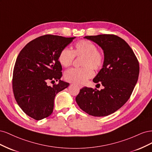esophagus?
Wrapping results in <instances>:
<instances>
[{
    "mask_svg": "<svg viewBox=\"0 0 152 152\" xmlns=\"http://www.w3.org/2000/svg\"><path fill=\"white\" fill-rule=\"evenodd\" d=\"M77 86L79 87V89H81V88H82V87H83V86H82V85H77Z\"/></svg>",
    "mask_w": 152,
    "mask_h": 152,
    "instance_id": "obj_1",
    "label": "esophagus"
}]
</instances>
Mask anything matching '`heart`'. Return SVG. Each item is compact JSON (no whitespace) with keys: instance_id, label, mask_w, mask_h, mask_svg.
Here are the masks:
<instances>
[{"instance_id":"b5f03b06","label":"heart","mask_w":152,"mask_h":152,"mask_svg":"<svg viewBox=\"0 0 152 152\" xmlns=\"http://www.w3.org/2000/svg\"><path fill=\"white\" fill-rule=\"evenodd\" d=\"M76 57H82L80 61L81 68L68 69L65 73V79L75 84H84L94 76L93 68L98 70L103 65L104 56L102 51L97 49L96 45L88 40H82L77 42L73 50L68 48H63L58 56L61 65L68 67L72 65Z\"/></svg>"}]
</instances>
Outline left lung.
<instances>
[{"instance_id": "left-lung-1", "label": "left lung", "mask_w": 152, "mask_h": 152, "mask_svg": "<svg viewBox=\"0 0 152 152\" xmlns=\"http://www.w3.org/2000/svg\"><path fill=\"white\" fill-rule=\"evenodd\" d=\"M102 48L103 68L93 82L104 89L83 87L75 98L79 107L94 117H104L116 112L129 99L138 79V60L129 45L113 34L86 36Z\"/></svg>"}]
</instances>
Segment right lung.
<instances>
[{
	"instance_id": "add662e5",
	"label": "right lung",
	"mask_w": 152,
	"mask_h": 152,
	"mask_svg": "<svg viewBox=\"0 0 152 152\" xmlns=\"http://www.w3.org/2000/svg\"><path fill=\"white\" fill-rule=\"evenodd\" d=\"M75 38L40 36L27 44L18 54L12 75L14 96L23 111L35 120L51 115L55 96L69 86L60 80L62 66L58 56ZM55 80L58 84L47 86L48 81Z\"/></svg>"
}]
</instances>
